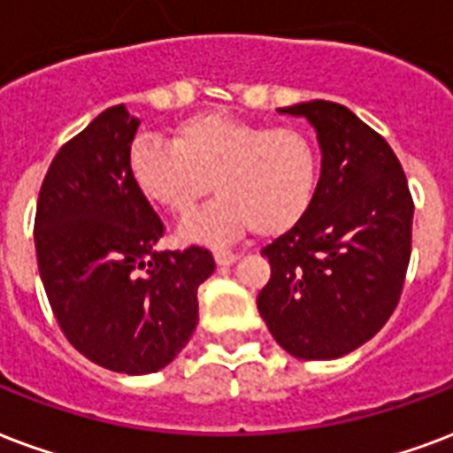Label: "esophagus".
I'll use <instances>...</instances> for the list:
<instances>
[{
	"label": "esophagus",
	"mask_w": 453,
	"mask_h": 453,
	"mask_svg": "<svg viewBox=\"0 0 453 453\" xmlns=\"http://www.w3.org/2000/svg\"><path fill=\"white\" fill-rule=\"evenodd\" d=\"M213 257H216V264L219 265H233L234 261H237V254H233V251L227 250H219Z\"/></svg>",
	"instance_id": "34e87169"
}]
</instances>
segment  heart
Here are the masks:
<instances>
[{"label":"heart","instance_id":"1","mask_svg":"<svg viewBox=\"0 0 453 453\" xmlns=\"http://www.w3.org/2000/svg\"><path fill=\"white\" fill-rule=\"evenodd\" d=\"M127 171L150 203L188 216L209 188L219 192L180 226L182 242L223 244L254 227L282 234L309 213L319 189V151L299 127H265L230 113H196L173 142L140 134Z\"/></svg>","mask_w":453,"mask_h":453}]
</instances>
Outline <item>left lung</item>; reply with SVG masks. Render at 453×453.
I'll return each mask as SVG.
<instances>
[{
    "label": "left lung",
    "instance_id": "1",
    "mask_svg": "<svg viewBox=\"0 0 453 453\" xmlns=\"http://www.w3.org/2000/svg\"><path fill=\"white\" fill-rule=\"evenodd\" d=\"M316 127L320 178L309 213L261 250L271 280L261 319L282 349L306 361L340 358L385 326L411 258L413 199L385 137L342 106H285Z\"/></svg>",
    "mask_w": 453,
    "mask_h": 453
}]
</instances>
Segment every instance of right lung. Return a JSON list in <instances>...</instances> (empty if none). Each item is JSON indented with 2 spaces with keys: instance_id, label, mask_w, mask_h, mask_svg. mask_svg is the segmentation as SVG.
<instances>
[{
  "instance_id": "add662e5",
  "label": "right lung",
  "mask_w": 453,
  "mask_h": 453,
  "mask_svg": "<svg viewBox=\"0 0 453 453\" xmlns=\"http://www.w3.org/2000/svg\"><path fill=\"white\" fill-rule=\"evenodd\" d=\"M140 120L123 104L58 150L35 213L44 292L65 340L92 364L127 375L178 357L199 320L196 289L211 251H157L164 223L134 188L127 150Z\"/></svg>"
}]
</instances>
